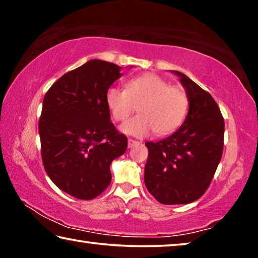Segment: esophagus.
Segmentation results:
<instances>
[{
  "mask_svg": "<svg viewBox=\"0 0 258 258\" xmlns=\"http://www.w3.org/2000/svg\"><path fill=\"white\" fill-rule=\"evenodd\" d=\"M140 142L137 141V140H133V139H128V148H133L135 146H139Z\"/></svg>",
  "mask_w": 258,
  "mask_h": 258,
  "instance_id": "obj_1",
  "label": "esophagus"
}]
</instances>
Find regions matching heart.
<instances>
[{
  "label": "heart",
  "mask_w": 258,
  "mask_h": 258,
  "mask_svg": "<svg viewBox=\"0 0 258 258\" xmlns=\"http://www.w3.org/2000/svg\"><path fill=\"white\" fill-rule=\"evenodd\" d=\"M106 102L111 117L124 121L137 111L140 115L121 125L124 133L147 137L172 134L184 123L189 110V98L181 86L169 85L156 74H145L126 83V90L110 87Z\"/></svg>",
  "instance_id": "1"
}]
</instances>
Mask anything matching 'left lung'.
Returning a JSON list of instances; mask_svg holds the SVG:
<instances>
[{
    "label": "left lung",
    "instance_id": "left-lung-1",
    "mask_svg": "<svg viewBox=\"0 0 258 258\" xmlns=\"http://www.w3.org/2000/svg\"><path fill=\"white\" fill-rule=\"evenodd\" d=\"M180 77L189 98V112L175 133L147 142L145 183L164 205L195 202L206 192L220 164L224 145V118L207 91L184 74Z\"/></svg>",
    "mask_w": 258,
    "mask_h": 258
}]
</instances>
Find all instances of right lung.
<instances>
[{"instance_id":"obj_1","label":"right lung","mask_w":258,"mask_h":258,"mask_svg":"<svg viewBox=\"0 0 258 258\" xmlns=\"http://www.w3.org/2000/svg\"><path fill=\"white\" fill-rule=\"evenodd\" d=\"M120 76L117 64L90 60L61 76L43 100V166L59 189L77 199L101 195L111 182V161L127 149V138L111 123L106 102Z\"/></svg>"}]
</instances>
